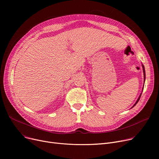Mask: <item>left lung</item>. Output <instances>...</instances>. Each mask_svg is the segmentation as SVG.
Listing matches in <instances>:
<instances>
[{
	"label": "left lung",
	"mask_w": 159,
	"mask_h": 159,
	"mask_svg": "<svg viewBox=\"0 0 159 159\" xmlns=\"http://www.w3.org/2000/svg\"><path fill=\"white\" fill-rule=\"evenodd\" d=\"M142 66H143V73H144V82H145V80H146V73H145V68H144V65L143 64H142ZM143 89H144V86H143V90H142V92H143ZM141 95H142V93H140V95H139V98H138V99L137 100V101L135 102V103L134 104V105H133L132 107H131V108H133V107H134L137 104V102H139V101L140 100V96H141Z\"/></svg>",
	"instance_id": "1"
}]
</instances>
